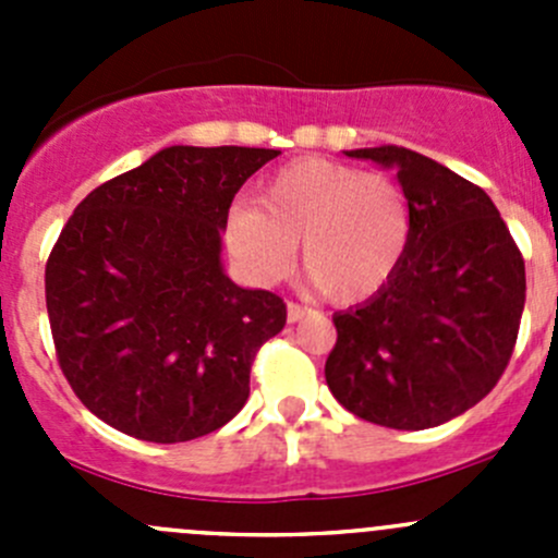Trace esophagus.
<instances>
[{"mask_svg":"<svg viewBox=\"0 0 558 558\" xmlns=\"http://www.w3.org/2000/svg\"><path fill=\"white\" fill-rule=\"evenodd\" d=\"M307 313H311V307H302V305H296V302H289V307H286V315H289V324H296V320L305 318Z\"/></svg>","mask_w":558,"mask_h":558,"instance_id":"34e87169","label":"esophagus"}]
</instances>
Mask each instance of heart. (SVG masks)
<instances>
[{
	"mask_svg": "<svg viewBox=\"0 0 558 558\" xmlns=\"http://www.w3.org/2000/svg\"><path fill=\"white\" fill-rule=\"evenodd\" d=\"M240 267L262 283L302 267L337 305L386 289L410 243V207L393 180L329 159H296L269 174L256 205L232 207L223 227Z\"/></svg>",
	"mask_w": 558,
	"mask_h": 558,
	"instance_id": "obj_1",
	"label": "heart"
}]
</instances>
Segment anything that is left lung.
<instances>
[{"mask_svg": "<svg viewBox=\"0 0 558 558\" xmlns=\"http://www.w3.org/2000/svg\"><path fill=\"white\" fill-rule=\"evenodd\" d=\"M397 180L410 243L386 289L335 313L326 384L369 424L418 432L481 402L502 378L526 300V269L492 196L415 150H345Z\"/></svg>", "mask_w": 558, "mask_h": 558, "instance_id": "1", "label": "left lung"}]
</instances>
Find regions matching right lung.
<instances>
[{"instance_id":"obj_1","label":"right lung","mask_w":558,"mask_h":558,"mask_svg":"<svg viewBox=\"0 0 558 558\" xmlns=\"http://www.w3.org/2000/svg\"><path fill=\"white\" fill-rule=\"evenodd\" d=\"M280 150L170 145L94 189L45 267L56 356L112 429L185 442L234 418L286 305L223 272L234 194Z\"/></svg>"}]
</instances>
